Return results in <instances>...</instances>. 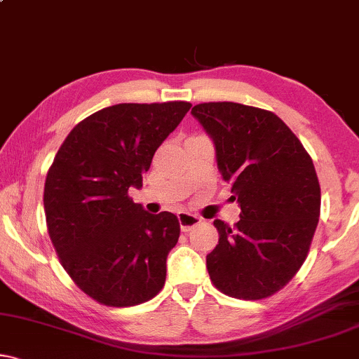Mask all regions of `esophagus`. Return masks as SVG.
<instances>
[{
  "label": "esophagus",
  "mask_w": 359,
  "mask_h": 359,
  "mask_svg": "<svg viewBox=\"0 0 359 359\" xmlns=\"http://www.w3.org/2000/svg\"><path fill=\"white\" fill-rule=\"evenodd\" d=\"M177 218H179V223H180V229L182 231H190L194 226H197V224H200V219L197 215H192V213H187V212H180L179 215H177Z\"/></svg>",
  "instance_id": "1"
}]
</instances>
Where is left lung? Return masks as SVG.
<instances>
[{"instance_id": "left-lung-1", "label": "left lung", "mask_w": 359, "mask_h": 359, "mask_svg": "<svg viewBox=\"0 0 359 359\" xmlns=\"http://www.w3.org/2000/svg\"><path fill=\"white\" fill-rule=\"evenodd\" d=\"M192 114L213 137L222 179L241 207L235 226L213 222L219 238L207 256L210 279L229 297H271L302 267L318 224L312 157L267 109L208 102L195 104Z\"/></svg>"}]
</instances>
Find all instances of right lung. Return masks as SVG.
<instances>
[{"label":"right lung","mask_w":359,"mask_h":359,"mask_svg":"<svg viewBox=\"0 0 359 359\" xmlns=\"http://www.w3.org/2000/svg\"><path fill=\"white\" fill-rule=\"evenodd\" d=\"M189 102L119 103L80 121L49 167L47 231L60 264L88 297L133 307L156 297L180 235L174 213H147L128 195Z\"/></svg>","instance_id":"1"}]
</instances>
